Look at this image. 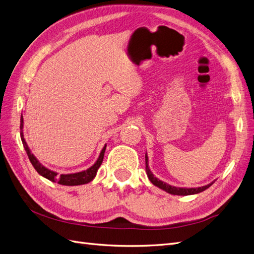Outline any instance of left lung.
Segmentation results:
<instances>
[{
	"instance_id": "obj_1",
	"label": "left lung",
	"mask_w": 254,
	"mask_h": 254,
	"mask_svg": "<svg viewBox=\"0 0 254 254\" xmlns=\"http://www.w3.org/2000/svg\"><path fill=\"white\" fill-rule=\"evenodd\" d=\"M145 165H146V174H147L148 179L150 180V182L153 184V186L158 187L159 189L165 190L166 193L168 194H172V195H180V196H187V195H194V194H198V193H201V191L205 190L206 189H209L212 184L214 183L211 182L209 184H206L204 187H200V188H176V187H172L170 184H167L166 182H163L159 180L157 177L153 176V174L151 173V171L149 170V166H148V157H147V153L145 155Z\"/></svg>"
}]
</instances>
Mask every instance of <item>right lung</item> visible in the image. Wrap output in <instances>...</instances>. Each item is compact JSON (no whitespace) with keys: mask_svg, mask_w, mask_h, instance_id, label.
Instances as JSON below:
<instances>
[{"mask_svg":"<svg viewBox=\"0 0 254 254\" xmlns=\"http://www.w3.org/2000/svg\"><path fill=\"white\" fill-rule=\"evenodd\" d=\"M21 124H20V135H21V140L23 143V146H24L25 151L28 156V159L30 161V163L33 164V166L35 167V170L38 172V174L41 175L44 178L49 179L52 182H57L61 186H81V184H86L89 183L90 181L93 180L96 176V173L98 171L99 166L103 163V160H104V155H105V150H106V146L105 145L101 153H99V157L96 160V162L92 165L91 167H89L88 170L86 171H82L79 173H74V174H61L60 176L54 171L49 170L45 166H43L40 162L39 160H38L35 156L34 153H32L30 149L28 148L27 143L25 142L24 139V134H23V117L21 115Z\"/></svg>","mask_w":254,"mask_h":254,"instance_id":"right-lung-1","label":"right lung"}]
</instances>
